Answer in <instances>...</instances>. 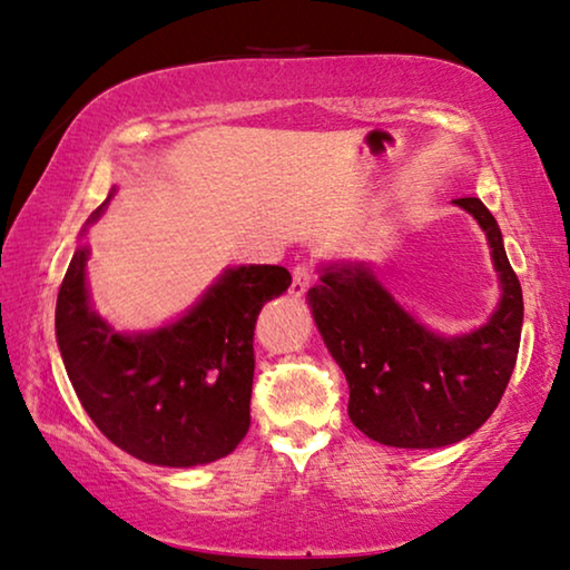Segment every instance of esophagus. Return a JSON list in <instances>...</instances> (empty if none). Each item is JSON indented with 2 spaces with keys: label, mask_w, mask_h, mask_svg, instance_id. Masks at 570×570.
I'll return each instance as SVG.
<instances>
[{
  "label": "esophagus",
  "mask_w": 570,
  "mask_h": 570,
  "mask_svg": "<svg viewBox=\"0 0 570 570\" xmlns=\"http://www.w3.org/2000/svg\"><path fill=\"white\" fill-rule=\"evenodd\" d=\"M315 279V267L311 262H301V265L293 267V285H291V293L295 297H301L305 291H308L311 283Z\"/></svg>",
  "instance_id": "34e87169"
}]
</instances>
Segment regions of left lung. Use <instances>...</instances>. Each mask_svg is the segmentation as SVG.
<instances>
[{
    "instance_id": "1",
    "label": "left lung",
    "mask_w": 570,
    "mask_h": 570,
    "mask_svg": "<svg viewBox=\"0 0 570 570\" xmlns=\"http://www.w3.org/2000/svg\"><path fill=\"white\" fill-rule=\"evenodd\" d=\"M487 232L502 301L487 326L441 338L405 313L362 265L326 269L308 291L315 326L348 382V417L372 441L441 449L487 423L518 364L522 287L502 232L479 198H456Z\"/></svg>"
}]
</instances>
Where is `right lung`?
I'll return each instance as SVG.
<instances>
[{
    "label": "right lung",
    "mask_w": 570,
    "mask_h": 570,
    "mask_svg": "<svg viewBox=\"0 0 570 570\" xmlns=\"http://www.w3.org/2000/svg\"><path fill=\"white\" fill-rule=\"evenodd\" d=\"M86 259L89 249L78 247L60 283L56 336L94 425L157 466H196L232 453L252 420L257 315L291 287V273L279 265L226 269L178 323L121 336L89 308Z\"/></svg>",
    "instance_id": "add662e5"
}]
</instances>
